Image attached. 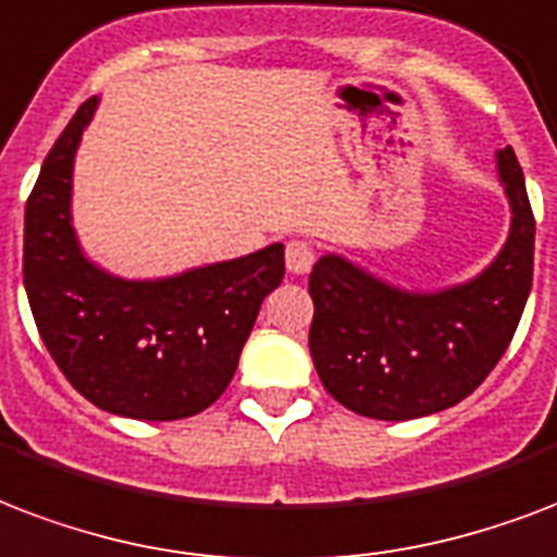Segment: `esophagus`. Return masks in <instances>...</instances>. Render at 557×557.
Segmentation results:
<instances>
[{"instance_id": "1", "label": "esophagus", "mask_w": 557, "mask_h": 557, "mask_svg": "<svg viewBox=\"0 0 557 557\" xmlns=\"http://www.w3.org/2000/svg\"><path fill=\"white\" fill-rule=\"evenodd\" d=\"M312 262H315V248L304 239H295L286 245V269L288 274H295V277H304L312 269Z\"/></svg>"}]
</instances>
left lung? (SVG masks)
<instances>
[{
	"instance_id": "1",
	"label": "left lung",
	"mask_w": 557,
	"mask_h": 557,
	"mask_svg": "<svg viewBox=\"0 0 557 557\" xmlns=\"http://www.w3.org/2000/svg\"><path fill=\"white\" fill-rule=\"evenodd\" d=\"M511 231L479 277L441 292H406L338 253L309 274L315 315L309 354L345 409L411 420L456 406L496 368L532 292L534 215L515 148L496 151Z\"/></svg>"
}]
</instances>
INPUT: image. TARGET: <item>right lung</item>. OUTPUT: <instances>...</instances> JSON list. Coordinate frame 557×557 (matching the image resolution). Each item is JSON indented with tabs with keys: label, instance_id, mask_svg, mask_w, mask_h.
Instances as JSON below:
<instances>
[{
	"label": "right lung",
	"instance_id": "add662e5",
	"mask_svg": "<svg viewBox=\"0 0 557 557\" xmlns=\"http://www.w3.org/2000/svg\"><path fill=\"white\" fill-rule=\"evenodd\" d=\"M92 96L46 154L25 203L23 283L34 324L72 388L134 420H181L231 385L260 304L286 274L283 245L163 280L113 277L72 227V163Z\"/></svg>",
	"mask_w": 557,
	"mask_h": 557
}]
</instances>
